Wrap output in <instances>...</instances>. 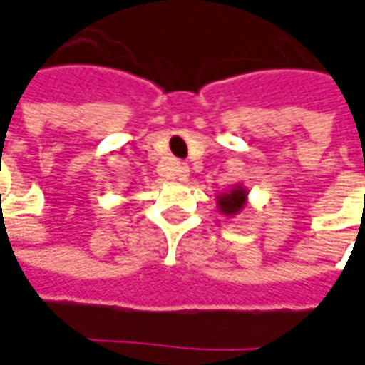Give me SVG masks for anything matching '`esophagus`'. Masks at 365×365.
I'll list each match as a JSON object with an SVG mask.
<instances>
[{
  "label": "esophagus",
  "mask_w": 365,
  "mask_h": 365,
  "mask_svg": "<svg viewBox=\"0 0 365 365\" xmlns=\"http://www.w3.org/2000/svg\"><path fill=\"white\" fill-rule=\"evenodd\" d=\"M165 175H168V178H178V180H187L190 168H187L185 163H175V165L165 170Z\"/></svg>",
  "instance_id": "34e87169"
}]
</instances>
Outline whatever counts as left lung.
Wrapping results in <instances>:
<instances>
[{
    "mask_svg": "<svg viewBox=\"0 0 365 365\" xmlns=\"http://www.w3.org/2000/svg\"><path fill=\"white\" fill-rule=\"evenodd\" d=\"M245 197H247V192L242 190V187H235V190H232L230 193L220 195V200H217L220 212L225 215L237 214V212H240V210L245 205Z\"/></svg>",
    "mask_w": 365,
    "mask_h": 365,
    "instance_id": "1",
    "label": "left lung"
}]
</instances>
